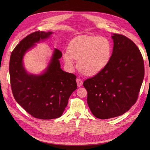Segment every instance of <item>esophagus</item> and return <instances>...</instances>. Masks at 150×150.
Listing matches in <instances>:
<instances>
[{
  "mask_svg": "<svg viewBox=\"0 0 150 150\" xmlns=\"http://www.w3.org/2000/svg\"><path fill=\"white\" fill-rule=\"evenodd\" d=\"M76 83H77V86H78V87H81V86L83 85V81L81 80V79H80V78H76Z\"/></svg>",
  "mask_w": 150,
  "mask_h": 150,
  "instance_id": "esophagus-1",
  "label": "esophagus"
}]
</instances>
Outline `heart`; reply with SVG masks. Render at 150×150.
Wrapping results in <instances>:
<instances>
[{"label":"heart","mask_w":150,"mask_h":150,"mask_svg":"<svg viewBox=\"0 0 150 150\" xmlns=\"http://www.w3.org/2000/svg\"><path fill=\"white\" fill-rule=\"evenodd\" d=\"M112 49V42L105 37L81 35L70 41L67 53L63 54V59L72 68L74 67L73 59L77 61L78 69L82 74L94 76L109 64Z\"/></svg>","instance_id":"obj_1"}]
</instances>
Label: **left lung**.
I'll use <instances>...</instances> for the list:
<instances>
[{
    "label": "left lung",
    "instance_id": "1",
    "mask_svg": "<svg viewBox=\"0 0 150 150\" xmlns=\"http://www.w3.org/2000/svg\"><path fill=\"white\" fill-rule=\"evenodd\" d=\"M111 61L98 75L85 80L87 101L98 119L120 116L135 104L144 78V64L136 45L126 36L112 33Z\"/></svg>",
    "mask_w": 150,
    "mask_h": 150
}]
</instances>
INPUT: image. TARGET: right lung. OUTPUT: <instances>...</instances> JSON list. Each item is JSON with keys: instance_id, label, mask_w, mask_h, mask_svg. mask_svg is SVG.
<instances>
[{"instance_id": "add662e5", "label": "right lung", "mask_w": 150, "mask_h": 150, "mask_svg": "<svg viewBox=\"0 0 150 150\" xmlns=\"http://www.w3.org/2000/svg\"><path fill=\"white\" fill-rule=\"evenodd\" d=\"M53 33L38 31L28 35L15 47L10 60L11 86L16 101L33 117L44 120L60 117L77 88L76 76L61 69L59 59L62 54L55 48L40 74H30L25 67L23 57L27 52Z\"/></svg>"}]
</instances>
